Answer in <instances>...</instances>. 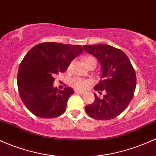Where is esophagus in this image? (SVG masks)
Instances as JSON below:
<instances>
[{"label": "esophagus", "mask_w": 156, "mask_h": 156, "mask_svg": "<svg viewBox=\"0 0 156 156\" xmlns=\"http://www.w3.org/2000/svg\"><path fill=\"white\" fill-rule=\"evenodd\" d=\"M75 94H79V95H83V92H81V91H78V90H75Z\"/></svg>", "instance_id": "obj_1"}]
</instances>
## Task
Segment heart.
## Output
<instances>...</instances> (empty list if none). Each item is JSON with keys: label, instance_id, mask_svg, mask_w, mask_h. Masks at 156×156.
<instances>
[{"label": "heart", "instance_id": "b5f03b06", "mask_svg": "<svg viewBox=\"0 0 156 156\" xmlns=\"http://www.w3.org/2000/svg\"><path fill=\"white\" fill-rule=\"evenodd\" d=\"M94 58L93 57H91V56H89V57L86 58L85 59V62L88 63V61H90V60ZM90 83V81H86V80L82 79L81 78H78V77H75V78H72L69 81V84L71 85L73 88L76 89V90H83L87 88V85Z\"/></svg>", "mask_w": 156, "mask_h": 156}]
</instances>
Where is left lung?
Masks as SVG:
<instances>
[{"mask_svg": "<svg viewBox=\"0 0 156 156\" xmlns=\"http://www.w3.org/2000/svg\"><path fill=\"white\" fill-rule=\"evenodd\" d=\"M89 54L97 58L101 65V80L94 90L101 93L106 91L103 98L95 94V101L85 107L86 112L97 120L113 119L122 113L129 105L136 87V75L126 55L121 49L107 44L83 46Z\"/></svg>", "mask_w": 156, "mask_h": 156, "instance_id": "obj_1", "label": "left lung"}]
</instances>
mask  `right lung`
Segmentation results:
<instances>
[{
	"instance_id": "right-lung-1",
	"label": "right lung",
	"mask_w": 156,
	"mask_h": 156,
	"mask_svg": "<svg viewBox=\"0 0 156 156\" xmlns=\"http://www.w3.org/2000/svg\"><path fill=\"white\" fill-rule=\"evenodd\" d=\"M83 51L81 45L46 42L37 44L22 60L18 73L20 96L27 108L37 117L55 118L65 112L74 90L53 87L55 75L69 67Z\"/></svg>"
}]
</instances>
